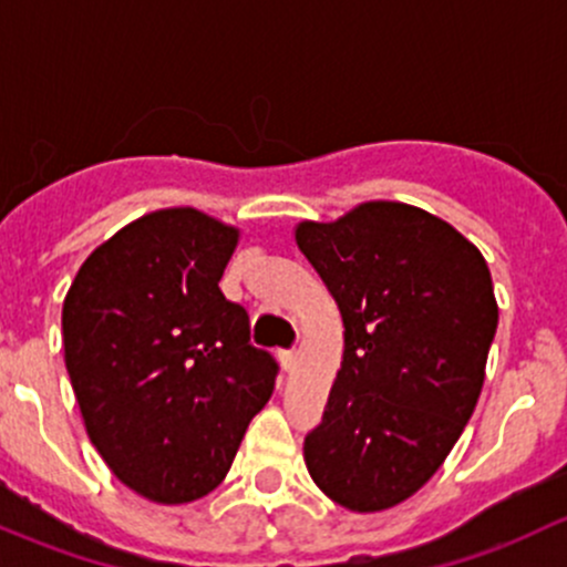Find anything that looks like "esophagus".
<instances>
[{
  "mask_svg": "<svg viewBox=\"0 0 567 567\" xmlns=\"http://www.w3.org/2000/svg\"><path fill=\"white\" fill-rule=\"evenodd\" d=\"M281 365L286 371L291 369V365H295V349H281Z\"/></svg>",
  "mask_w": 567,
  "mask_h": 567,
  "instance_id": "34e87169",
  "label": "esophagus"
}]
</instances>
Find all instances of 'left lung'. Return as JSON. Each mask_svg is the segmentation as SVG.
<instances>
[{"mask_svg": "<svg viewBox=\"0 0 567 567\" xmlns=\"http://www.w3.org/2000/svg\"><path fill=\"white\" fill-rule=\"evenodd\" d=\"M295 237L343 319L306 466L338 505L384 511L440 470L475 412L499 319L492 272L451 224L399 202L306 220Z\"/></svg>", "mask_w": 567, "mask_h": 567, "instance_id": "8db88e82", "label": "left lung"}]
</instances>
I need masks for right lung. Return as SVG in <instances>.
Here are the masks:
<instances>
[{"mask_svg": "<svg viewBox=\"0 0 567 567\" xmlns=\"http://www.w3.org/2000/svg\"><path fill=\"white\" fill-rule=\"evenodd\" d=\"M237 229L198 209L133 220L81 265L62 306L65 365L86 434L142 497L213 492L270 401L278 360L220 276Z\"/></svg>", "mask_w": 567, "mask_h": 567, "instance_id": "1", "label": "right lung"}]
</instances>
